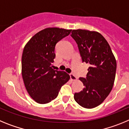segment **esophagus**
I'll return each instance as SVG.
<instances>
[{"label":"esophagus","instance_id":"1","mask_svg":"<svg viewBox=\"0 0 129 129\" xmlns=\"http://www.w3.org/2000/svg\"><path fill=\"white\" fill-rule=\"evenodd\" d=\"M70 79H71L72 81H76L77 80V77L75 76L74 74H70Z\"/></svg>","mask_w":129,"mask_h":129}]
</instances>
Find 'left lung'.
<instances>
[{
  "label": "left lung",
  "instance_id": "8db88e82",
  "mask_svg": "<svg viewBox=\"0 0 129 129\" xmlns=\"http://www.w3.org/2000/svg\"><path fill=\"white\" fill-rule=\"evenodd\" d=\"M70 35L77 43L83 62L90 64L86 78H79L85 87L75 93L74 98L81 107L92 109L103 103L112 89L116 59L108 42L100 33L78 29H73Z\"/></svg>",
  "mask_w": 129,
  "mask_h": 129
}]
</instances>
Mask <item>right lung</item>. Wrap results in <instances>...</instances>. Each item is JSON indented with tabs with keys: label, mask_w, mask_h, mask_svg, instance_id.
<instances>
[{
	"label": "right lung",
	"mask_w": 129,
	"mask_h": 129,
	"mask_svg": "<svg viewBox=\"0 0 129 129\" xmlns=\"http://www.w3.org/2000/svg\"><path fill=\"white\" fill-rule=\"evenodd\" d=\"M72 29L48 28L40 31L26 43L22 55V76L26 90L35 102L50 103L57 97L61 86L70 79L64 71L55 70L57 43Z\"/></svg>",
	"instance_id": "obj_1"
}]
</instances>
